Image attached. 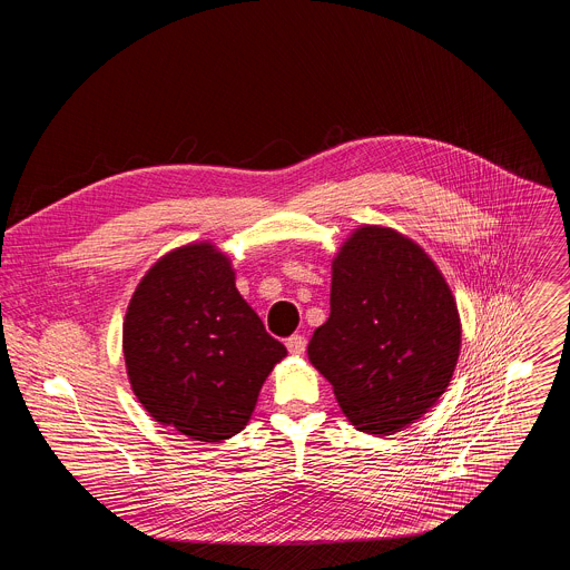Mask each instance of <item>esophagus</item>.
Returning <instances> with one entry per match:
<instances>
[{"label":"esophagus","mask_w":570,"mask_h":570,"mask_svg":"<svg viewBox=\"0 0 570 570\" xmlns=\"http://www.w3.org/2000/svg\"><path fill=\"white\" fill-rule=\"evenodd\" d=\"M286 347H288L291 354L299 356V354H304V350H306V338L299 336V334H293V336L286 341Z\"/></svg>","instance_id":"1"}]
</instances>
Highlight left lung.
Listing matches in <instances>:
<instances>
[{"label": "left lung", "mask_w": 570, "mask_h": 570, "mask_svg": "<svg viewBox=\"0 0 570 570\" xmlns=\"http://www.w3.org/2000/svg\"><path fill=\"white\" fill-rule=\"evenodd\" d=\"M330 304L306 354L345 417L381 438L429 413L462 343L458 304L435 262L396 229L363 225L332 262Z\"/></svg>", "instance_id": "left-lung-1"}]
</instances>
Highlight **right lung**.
<instances>
[{"label":"right lung","mask_w":570,"mask_h":570,"mask_svg":"<svg viewBox=\"0 0 570 570\" xmlns=\"http://www.w3.org/2000/svg\"><path fill=\"white\" fill-rule=\"evenodd\" d=\"M286 356L234 284L227 255L189 243L159 257L124 317L130 387L161 426L198 442L246 429L259 390Z\"/></svg>","instance_id":"add662e5"}]
</instances>
